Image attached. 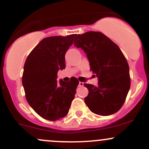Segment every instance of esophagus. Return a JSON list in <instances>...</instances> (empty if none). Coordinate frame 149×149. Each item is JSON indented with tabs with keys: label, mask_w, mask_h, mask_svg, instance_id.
Masks as SVG:
<instances>
[{
	"label": "esophagus",
	"mask_w": 149,
	"mask_h": 149,
	"mask_svg": "<svg viewBox=\"0 0 149 149\" xmlns=\"http://www.w3.org/2000/svg\"><path fill=\"white\" fill-rule=\"evenodd\" d=\"M84 86V83L81 82V81H79V86Z\"/></svg>",
	"instance_id": "34e87169"
}]
</instances>
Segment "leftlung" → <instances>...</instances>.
<instances>
[{
  "label": "left lung",
  "instance_id": "1",
  "mask_svg": "<svg viewBox=\"0 0 149 149\" xmlns=\"http://www.w3.org/2000/svg\"><path fill=\"white\" fill-rule=\"evenodd\" d=\"M74 44L86 53L90 70L98 80L97 86L84 84L88 90L85 103L95 114H114L123 106L130 88L126 58L118 45L98 31L77 35Z\"/></svg>",
  "mask_w": 149,
  "mask_h": 149
}]
</instances>
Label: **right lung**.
Segmentation results:
<instances>
[{
  "label": "right lung",
  "mask_w": 149,
  "mask_h": 149,
  "mask_svg": "<svg viewBox=\"0 0 149 149\" xmlns=\"http://www.w3.org/2000/svg\"><path fill=\"white\" fill-rule=\"evenodd\" d=\"M76 34L41 40L25 61L22 85L26 101L44 119L55 121L68 114L79 81H57L58 72L65 68V56Z\"/></svg>",
  "instance_id": "obj_1"
}]
</instances>
